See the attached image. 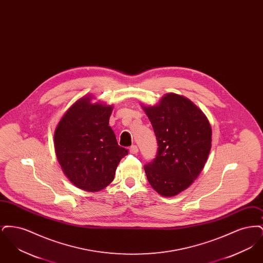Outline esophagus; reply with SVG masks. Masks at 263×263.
<instances>
[{"label":"esophagus","instance_id":"34e87169","mask_svg":"<svg viewBox=\"0 0 263 263\" xmlns=\"http://www.w3.org/2000/svg\"><path fill=\"white\" fill-rule=\"evenodd\" d=\"M129 151H130V153H132V154H137L138 151L139 150H138V147L136 145H133V146L130 147Z\"/></svg>","mask_w":263,"mask_h":263}]
</instances>
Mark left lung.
Here are the masks:
<instances>
[{
    "mask_svg": "<svg viewBox=\"0 0 263 263\" xmlns=\"http://www.w3.org/2000/svg\"><path fill=\"white\" fill-rule=\"evenodd\" d=\"M143 109L159 146L156 158L144 165L148 181L162 196H175L203 170L211 150V126L192 101L173 92Z\"/></svg>",
    "mask_w": 263,
    "mask_h": 263,
    "instance_id": "1",
    "label": "left lung"
}]
</instances>
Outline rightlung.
<instances>
[{
  "label": "right lung",
  "instance_id": "1",
  "mask_svg": "<svg viewBox=\"0 0 263 263\" xmlns=\"http://www.w3.org/2000/svg\"><path fill=\"white\" fill-rule=\"evenodd\" d=\"M85 97L66 111L54 133L58 162L78 188L97 192L112 182L128 150L118 145L109 124L112 105L91 103Z\"/></svg>",
  "mask_w": 263,
  "mask_h": 263
}]
</instances>
